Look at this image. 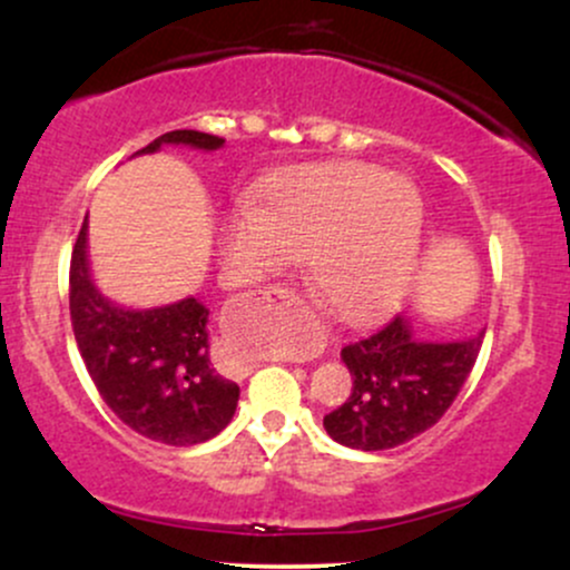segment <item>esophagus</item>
<instances>
[{"instance_id": "34e87169", "label": "esophagus", "mask_w": 570, "mask_h": 570, "mask_svg": "<svg viewBox=\"0 0 570 570\" xmlns=\"http://www.w3.org/2000/svg\"><path fill=\"white\" fill-rule=\"evenodd\" d=\"M278 294H281V299H286V303L303 307V297H299V294H294L292 289H278Z\"/></svg>"}]
</instances>
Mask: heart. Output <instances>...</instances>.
<instances>
[{"label":"heart","mask_w":570,"mask_h":570,"mask_svg":"<svg viewBox=\"0 0 570 570\" xmlns=\"http://www.w3.org/2000/svg\"><path fill=\"white\" fill-rule=\"evenodd\" d=\"M426 203L404 176L375 163L286 168L222 227V263L254 281L305 257L318 305L337 322H375L407 292L421 259Z\"/></svg>","instance_id":"b5f03b06"}]
</instances>
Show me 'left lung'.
<instances>
[{
  "instance_id": "obj_1",
  "label": "left lung",
  "mask_w": 570,
  "mask_h": 570,
  "mask_svg": "<svg viewBox=\"0 0 570 570\" xmlns=\"http://www.w3.org/2000/svg\"><path fill=\"white\" fill-rule=\"evenodd\" d=\"M480 335L458 343H421L404 316L345 345L351 396L324 415L332 440L353 450H389L434 426L472 372Z\"/></svg>"
}]
</instances>
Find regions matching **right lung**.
<instances>
[{"label":"right lung","instance_id":"obj_1","mask_svg":"<svg viewBox=\"0 0 570 570\" xmlns=\"http://www.w3.org/2000/svg\"><path fill=\"white\" fill-rule=\"evenodd\" d=\"M163 144L219 149L225 139L200 130H168L139 149ZM88 222L71 248L69 313L90 381L109 410L136 434L174 448L217 436L233 421L238 383L222 377L208 353V307L195 297L153 311L109 303L88 271Z\"/></svg>","mask_w":570,"mask_h":570}]
</instances>
